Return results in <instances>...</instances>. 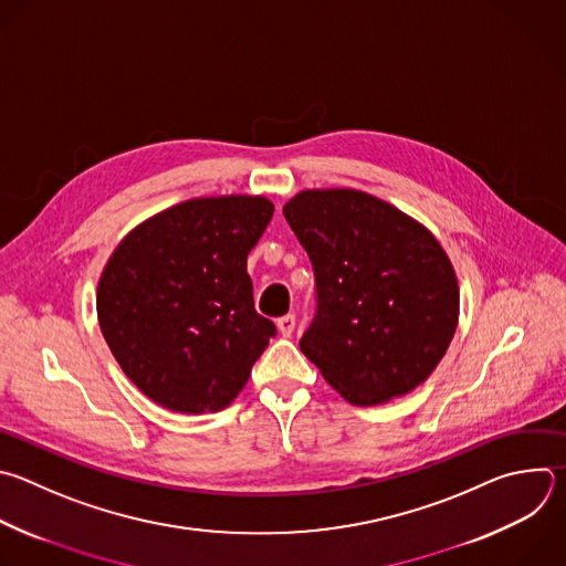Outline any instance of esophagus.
<instances>
[{
  "label": "esophagus",
  "mask_w": 566,
  "mask_h": 566,
  "mask_svg": "<svg viewBox=\"0 0 566 566\" xmlns=\"http://www.w3.org/2000/svg\"><path fill=\"white\" fill-rule=\"evenodd\" d=\"M277 328L284 337H289L295 331V315H284L277 319Z\"/></svg>",
  "instance_id": "1"
}]
</instances>
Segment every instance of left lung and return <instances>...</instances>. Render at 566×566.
I'll return each mask as SVG.
<instances>
[{"label":"left lung","mask_w":566,"mask_h":566,"mask_svg":"<svg viewBox=\"0 0 566 566\" xmlns=\"http://www.w3.org/2000/svg\"><path fill=\"white\" fill-rule=\"evenodd\" d=\"M282 211L317 284L302 353L355 407L411 394L458 328L460 286L447 251L424 224L355 188H308Z\"/></svg>","instance_id":"8db88e82"}]
</instances>
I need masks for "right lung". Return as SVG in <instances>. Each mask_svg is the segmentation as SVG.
I'll return each mask as SVG.
<instances>
[{
	"label": "right lung",
	"instance_id": "1",
	"mask_svg": "<svg viewBox=\"0 0 566 566\" xmlns=\"http://www.w3.org/2000/svg\"><path fill=\"white\" fill-rule=\"evenodd\" d=\"M264 196L179 202L137 224L97 284V319L126 378L175 413L227 409L275 335L247 258L273 218Z\"/></svg>",
	"mask_w": 566,
	"mask_h": 566
}]
</instances>
